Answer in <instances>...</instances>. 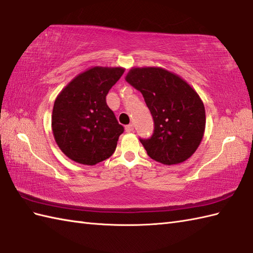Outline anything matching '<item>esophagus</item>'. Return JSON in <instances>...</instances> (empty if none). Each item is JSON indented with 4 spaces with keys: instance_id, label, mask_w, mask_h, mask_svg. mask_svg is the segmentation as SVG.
I'll list each match as a JSON object with an SVG mask.
<instances>
[{
    "instance_id": "obj_1",
    "label": "esophagus",
    "mask_w": 253,
    "mask_h": 253,
    "mask_svg": "<svg viewBox=\"0 0 253 253\" xmlns=\"http://www.w3.org/2000/svg\"><path fill=\"white\" fill-rule=\"evenodd\" d=\"M125 129H126L127 132H132L133 131V125H132V124H129V125H127L125 127Z\"/></svg>"
}]
</instances>
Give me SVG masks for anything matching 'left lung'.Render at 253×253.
I'll use <instances>...</instances> for the list:
<instances>
[{
  "label": "left lung",
  "mask_w": 253,
  "mask_h": 253,
  "mask_svg": "<svg viewBox=\"0 0 253 253\" xmlns=\"http://www.w3.org/2000/svg\"><path fill=\"white\" fill-rule=\"evenodd\" d=\"M126 82L142 93L154 121L151 138L140 139L157 162H184L200 146L206 129V110L191 85L162 67H132Z\"/></svg>",
  "instance_id": "obj_1"
}]
</instances>
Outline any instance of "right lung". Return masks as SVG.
Instances as JSON below:
<instances>
[{
    "instance_id": "obj_1",
    "label": "right lung",
    "mask_w": 253,
    "mask_h": 253,
    "mask_svg": "<svg viewBox=\"0 0 253 253\" xmlns=\"http://www.w3.org/2000/svg\"><path fill=\"white\" fill-rule=\"evenodd\" d=\"M125 72L123 67H91L77 75L56 96L52 131L67 158L95 165L114 153L124 127L106 104V94Z\"/></svg>"
}]
</instances>
